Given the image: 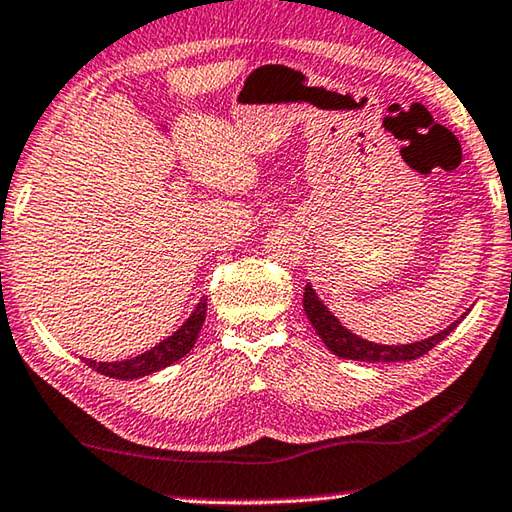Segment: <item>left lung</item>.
Instances as JSON below:
<instances>
[{
    "mask_svg": "<svg viewBox=\"0 0 512 512\" xmlns=\"http://www.w3.org/2000/svg\"><path fill=\"white\" fill-rule=\"evenodd\" d=\"M303 307L305 314L314 330L319 332V337L323 339L332 353L339 355L344 360H358V362H410L417 360L421 355H426L435 344H440L442 339L449 335V332L458 326L460 321L451 323L449 328L437 332V335L424 339V342H415V344H405V346H383V344H371L367 339H360L353 332H348L342 323H339L335 316L328 312V307L321 303L316 294L312 291L310 285H305L303 291Z\"/></svg>",
    "mask_w": 512,
    "mask_h": 512,
    "instance_id": "left-lung-1",
    "label": "left lung"
}]
</instances>
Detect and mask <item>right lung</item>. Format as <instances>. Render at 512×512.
<instances>
[{
    "label": "right lung",
    "instance_id": "1",
    "mask_svg": "<svg viewBox=\"0 0 512 512\" xmlns=\"http://www.w3.org/2000/svg\"><path fill=\"white\" fill-rule=\"evenodd\" d=\"M205 314H207V303L205 300H200L196 312L191 314V319L186 321L184 326L175 332V335H170L168 339H164V342L150 348L148 353H143L134 360H123V362L84 360V362L91 369H95L97 373H102V376H109V378L129 380V378L150 376V373L168 367V364L177 362L191 351L200 335V330H202V323H205Z\"/></svg>",
    "mask_w": 512,
    "mask_h": 512
}]
</instances>
